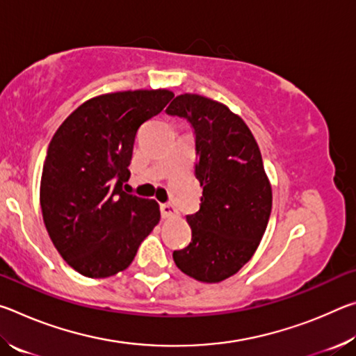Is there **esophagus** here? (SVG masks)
I'll use <instances>...</instances> for the list:
<instances>
[{"label": "esophagus", "instance_id": "34e87169", "mask_svg": "<svg viewBox=\"0 0 356 356\" xmlns=\"http://www.w3.org/2000/svg\"><path fill=\"white\" fill-rule=\"evenodd\" d=\"M160 210H161V215H163L165 218H171V216H176L177 215V209L174 207L171 202L160 204Z\"/></svg>", "mask_w": 356, "mask_h": 356}]
</instances>
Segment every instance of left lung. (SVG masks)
I'll return each mask as SVG.
<instances>
[{
  "mask_svg": "<svg viewBox=\"0 0 356 356\" xmlns=\"http://www.w3.org/2000/svg\"><path fill=\"white\" fill-rule=\"evenodd\" d=\"M185 119L195 135L201 207L186 215L191 242L172 252L185 275L220 282L254 254L272 212V186L251 130L227 106L184 94L166 110Z\"/></svg>",
  "mask_w": 356,
  "mask_h": 356,
  "instance_id": "8db88e82",
  "label": "left lung"
}]
</instances>
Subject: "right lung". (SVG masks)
<instances>
[{
  "label": "right lung",
  "instance_id": "add662e5",
  "mask_svg": "<svg viewBox=\"0 0 356 356\" xmlns=\"http://www.w3.org/2000/svg\"><path fill=\"white\" fill-rule=\"evenodd\" d=\"M171 91H125L84 102L51 138L40 207L53 245L88 278L129 267L160 220L159 204L122 190L138 129L163 111Z\"/></svg>",
  "mask_w": 356,
  "mask_h": 356
}]
</instances>
